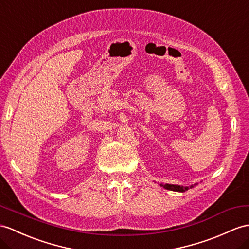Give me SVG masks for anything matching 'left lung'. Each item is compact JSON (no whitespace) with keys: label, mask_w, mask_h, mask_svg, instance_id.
I'll return each instance as SVG.
<instances>
[{"label":"left lung","mask_w":249,"mask_h":249,"mask_svg":"<svg viewBox=\"0 0 249 249\" xmlns=\"http://www.w3.org/2000/svg\"><path fill=\"white\" fill-rule=\"evenodd\" d=\"M160 186L165 188V189H167V190L178 191V192H185V191H187L188 189H190V188L193 187V185L190 186V187H184V186H179V185H170V184H165V185L160 184Z\"/></svg>","instance_id":"1"}]
</instances>
